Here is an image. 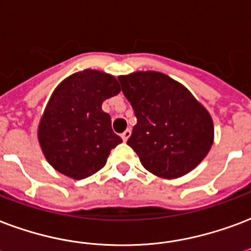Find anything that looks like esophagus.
Returning a JSON list of instances; mask_svg holds the SVG:
<instances>
[{
  "instance_id": "34e87169",
  "label": "esophagus",
  "mask_w": 251,
  "mask_h": 251,
  "mask_svg": "<svg viewBox=\"0 0 251 251\" xmlns=\"http://www.w3.org/2000/svg\"><path fill=\"white\" fill-rule=\"evenodd\" d=\"M129 136H131V129H129V128H127V129H126V131L122 133V139H123L124 141H127L128 137Z\"/></svg>"
}]
</instances>
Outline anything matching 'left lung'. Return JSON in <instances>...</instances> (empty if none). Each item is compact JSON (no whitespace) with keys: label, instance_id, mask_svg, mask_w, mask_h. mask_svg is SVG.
<instances>
[{"label":"left lung","instance_id":"1","mask_svg":"<svg viewBox=\"0 0 251 251\" xmlns=\"http://www.w3.org/2000/svg\"><path fill=\"white\" fill-rule=\"evenodd\" d=\"M137 123L127 144L156 176L176 178L199 165L213 144V122L184 86L156 71L119 76Z\"/></svg>","mask_w":251,"mask_h":251}]
</instances>
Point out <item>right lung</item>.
Instances as JSON below:
<instances>
[{
  "label": "right lung",
  "mask_w": 251,
  "mask_h": 251,
  "mask_svg": "<svg viewBox=\"0 0 251 251\" xmlns=\"http://www.w3.org/2000/svg\"><path fill=\"white\" fill-rule=\"evenodd\" d=\"M120 92L118 80L97 70L71 75L55 88L39 123L38 139L49 163L82 180L104 167L122 143L101 103Z\"/></svg>",
  "instance_id": "1"
}]
</instances>
